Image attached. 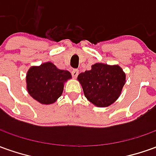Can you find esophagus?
I'll use <instances>...</instances> for the list:
<instances>
[{
	"label": "esophagus",
	"instance_id": "34e87169",
	"mask_svg": "<svg viewBox=\"0 0 156 156\" xmlns=\"http://www.w3.org/2000/svg\"><path fill=\"white\" fill-rule=\"evenodd\" d=\"M72 75H73V77L74 78H77L78 75V70H77V69H73V70L72 71Z\"/></svg>",
	"mask_w": 156,
	"mask_h": 156
}]
</instances>
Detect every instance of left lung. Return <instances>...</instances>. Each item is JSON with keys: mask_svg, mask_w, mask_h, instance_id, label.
Segmentation results:
<instances>
[{"mask_svg": "<svg viewBox=\"0 0 156 156\" xmlns=\"http://www.w3.org/2000/svg\"><path fill=\"white\" fill-rule=\"evenodd\" d=\"M78 80L88 101L98 107H106L119 98L126 74L118 65L95 63L90 70L78 74Z\"/></svg>", "mask_w": 156, "mask_h": 156, "instance_id": "8db88e82", "label": "left lung"}]
</instances>
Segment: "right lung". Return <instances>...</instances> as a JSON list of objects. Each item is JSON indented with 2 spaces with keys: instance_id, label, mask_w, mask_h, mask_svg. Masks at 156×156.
Instances as JSON below:
<instances>
[{
  "instance_id": "add662e5",
  "label": "right lung",
  "mask_w": 156,
  "mask_h": 156,
  "mask_svg": "<svg viewBox=\"0 0 156 156\" xmlns=\"http://www.w3.org/2000/svg\"><path fill=\"white\" fill-rule=\"evenodd\" d=\"M71 78L70 72L61 70L47 62L40 66H33L27 72V90L29 95L40 104H53L62 95L64 83Z\"/></svg>"
}]
</instances>
